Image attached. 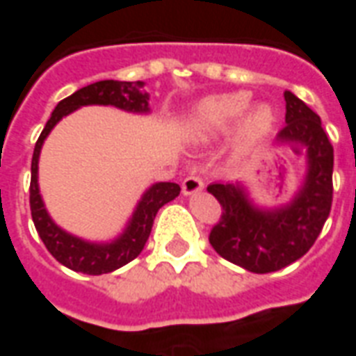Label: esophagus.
<instances>
[{
	"label": "esophagus",
	"instance_id": "obj_1",
	"mask_svg": "<svg viewBox=\"0 0 356 356\" xmlns=\"http://www.w3.org/2000/svg\"><path fill=\"white\" fill-rule=\"evenodd\" d=\"M181 188H183V194H185V196H191V194L200 193L202 188H204V183H202V179L198 177V175L191 173L188 177L183 179V185H181Z\"/></svg>",
	"mask_w": 356,
	"mask_h": 356
}]
</instances>
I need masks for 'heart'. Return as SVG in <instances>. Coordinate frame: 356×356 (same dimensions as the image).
<instances>
[{"instance_id":"b5f03b06","label":"heart","mask_w":356,"mask_h":356,"mask_svg":"<svg viewBox=\"0 0 356 356\" xmlns=\"http://www.w3.org/2000/svg\"><path fill=\"white\" fill-rule=\"evenodd\" d=\"M248 106H250V95L242 91L208 97L198 102L191 112L188 116L191 131L198 139H211L221 133L231 131L238 123L234 135L236 147L242 150L255 147L273 131L276 114L268 104H259L246 113Z\"/></svg>"}]
</instances>
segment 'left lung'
I'll list each match as a JSON object with an SVG mask.
<instances>
[{"label": "left lung", "mask_w": 356, "mask_h": 356, "mask_svg": "<svg viewBox=\"0 0 356 356\" xmlns=\"http://www.w3.org/2000/svg\"><path fill=\"white\" fill-rule=\"evenodd\" d=\"M286 127L275 145L305 147L307 171L290 202L259 206L244 183H211L208 193L223 206L209 244L227 261L265 275L288 267L311 250L332 208L334 148L321 118L291 91H284Z\"/></svg>", "instance_id": "left-lung-1"}]
</instances>
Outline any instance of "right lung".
I'll return each mask as SVG.
<instances>
[{
	"mask_svg": "<svg viewBox=\"0 0 356 356\" xmlns=\"http://www.w3.org/2000/svg\"><path fill=\"white\" fill-rule=\"evenodd\" d=\"M143 88H145V81L104 80L78 89L76 93L63 99L55 106L40 139L35 143L34 156H32V181H30V209H32L35 231L43 240L45 248L49 250V254L58 263H63L65 267L72 268L76 273L106 275L133 261L147 244L158 209L165 206L168 202L175 200L181 193V186L177 183H163V181L150 185L143 193L129 221L125 223L124 231L120 232L116 238L106 240V242L86 240L58 227L49 216V211L45 209L42 193H40V183H38V163H40L43 143L63 118L72 114L81 106L99 104V106H116L131 114H148L150 95Z\"/></svg>",
	"mask_w": 356,
	"mask_h": 356,
	"instance_id": "right-lung-1",
	"label": "right lung"
}]
</instances>
